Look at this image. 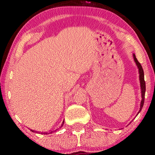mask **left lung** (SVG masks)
<instances>
[{"label": "left lung", "mask_w": 155, "mask_h": 155, "mask_svg": "<svg viewBox=\"0 0 155 155\" xmlns=\"http://www.w3.org/2000/svg\"><path fill=\"white\" fill-rule=\"evenodd\" d=\"M133 59H134L135 63H136L137 67L138 68V73H139V80H140V90H141V101H140V109L139 111L138 112L137 115L140 113V111H141L142 108H143V104H144V97H145V92H146V83L144 81V74H143V70L142 68L141 65L139 62L138 61L137 58H136V55L135 54H133ZM136 115V116H137Z\"/></svg>", "instance_id": "8db88e82"}]
</instances>
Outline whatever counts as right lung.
Masks as SVG:
<instances>
[{
  "label": "right lung",
  "instance_id": "1",
  "mask_svg": "<svg viewBox=\"0 0 155 155\" xmlns=\"http://www.w3.org/2000/svg\"><path fill=\"white\" fill-rule=\"evenodd\" d=\"M63 124H64V121H63V124H61V126H60V127H63ZM57 130H58V129H57ZM53 130V131H50V132H49V133H48V132L41 133V134H44V135H45V134H50V133H52L53 132H55V131H56V130ZM32 132L35 133V132H34V130H32Z\"/></svg>",
  "mask_w": 155,
  "mask_h": 155
}]
</instances>
